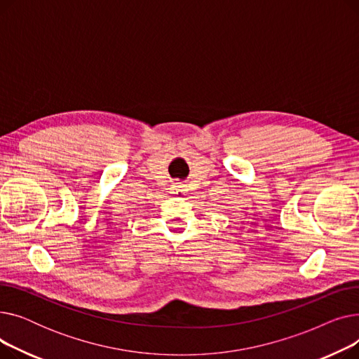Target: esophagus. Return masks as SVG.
<instances>
[{"label": "esophagus", "instance_id": "1", "mask_svg": "<svg viewBox=\"0 0 359 359\" xmlns=\"http://www.w3.org/2000/svg\"><path fill=\"white\" fill-rule=\"evenodd\" d=\"M172 191H173V194H184V192H187V186L182 182H176L172 187Z\"/></svg>", "mask_w": 359, "mask_h": 359}]
</instances>
